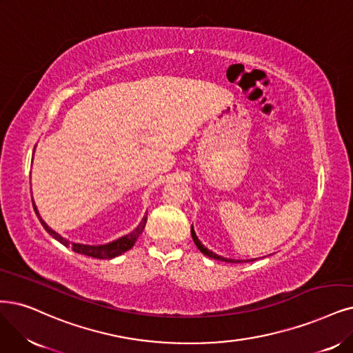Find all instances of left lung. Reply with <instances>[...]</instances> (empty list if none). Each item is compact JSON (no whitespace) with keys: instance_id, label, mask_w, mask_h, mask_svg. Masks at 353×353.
<instances>
[{"instance_id":"1","label":"left lung","mask_w":353,"mask_h":353,"mask_svg":"<svg viewBox=\"0 0 353 353\" xmlns=\"http://www.w3.org/2000/svg\"><path fill=\"white\" fill-rule=\"evenodd\" d=\"M192 239H193V241H194V244H196V247L198 249L205 254V256H208V257H211V259H216V260H221V262H228V263H240V262H243V260H234V259H225V257H221V256H218V254H215V253H212V252H210L206 249V247L198 240V237H196V234H194V231H193V227H192ZM245 262H250V260H245Z\"/></svg>"}]
</instances>
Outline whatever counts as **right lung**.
Segmentation results:
<instances>
[{"label":"right lung","mask_w":353,"mask_h":353,"mask_svg":"<svg viewBox=\"0 0 353 353\" xmlns=\"http://www.w3.org/2000/svg\"><path fill=\"white\" fill-rule=\"evenodd\" d=\"M33 208H34V212L36 215L39 216V221H41V224L43 225V228L50 234L52 237H54L55 240H58L61 244H63L65 247H70V249H72V252L75 253H80V254H84V256H90V257H94V259H113L116 256H119L125 252H128L130 247H132L137 241V239L139 237V234L142 232L143 227H145V223H147V216H143V219L141 221V224L130 232L128 234V236L125 237H121L117 239L109 244H104V245H85V244H78V243H71L68 241L67 239L61 237L59 234H57L54 230L49 228L46 225L45 221L41 218V215H39L36 206L33 203Z\"/></svg>","instance_id":"add662e5"}]
</instances>
